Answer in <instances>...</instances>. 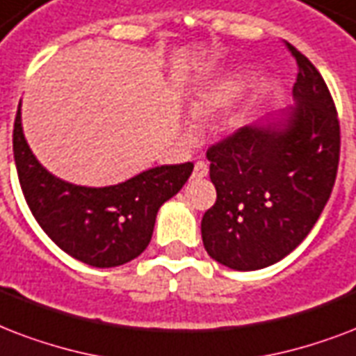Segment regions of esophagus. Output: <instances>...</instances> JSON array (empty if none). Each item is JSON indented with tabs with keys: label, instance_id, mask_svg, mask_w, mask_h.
<instances>
[{
	"label": "esophagus",
	"instance_id": "esophagus-1",
	"mask_svg": "<svg viewBox=\"0 0 356 356\" xmlns=\"http://www.w3.org/2000/svg\"><path fill=\"white\" fill-rule=\"evenodd\" d=\"M208 163L206 161H197L195 163V169H193V178H197V180H200V178H204V176H208Z\"/></svg>",
	"mask_w": 356,
	"mask_h": 356
}]
</instances>
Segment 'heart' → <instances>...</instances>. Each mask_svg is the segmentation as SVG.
<instances>
[{"instance_id":"1","label":"heart","mask_w":356,"mask_h":356,"mask_svg":"<svg viewBox=\"0 0 356 356\" xmlns=\"http://www.w3.org/2000/svg\"><path fill=\"white\" fill-rule=\"evenodd\" d=\"M239 89L241 87L236 79H221V81L204 85L202 89H198L189 98V104H187L189 117L197 122H204L219 113L227 111L238 98Z\"/></svg>"}]
</instances>
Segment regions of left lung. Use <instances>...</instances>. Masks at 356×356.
<instances>
[{
  "mask_svg": "<svg viewBox=\"0 0 356 356\" xmlns=\"http://www.w3.org/2000/svg\"><path fill=\"white\" fill-rule=\"evenodd\" d=\"M296 57L293 106L250 124L208 150L217 200L204 213L208 254L236 271H256L307 238L329 200L340 159V122L321 74Z\"/></svg>",
  "mask_w": 356,
  "mask_h": 356,
  "instance_id": "8db88e82",
  "label": "left lung"
}]
</instances>
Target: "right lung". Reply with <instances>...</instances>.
<instances>
[{"label":"right lung","mask_w":356,"mask_h":356,"mask_svg":"<svg viewBox=\"0 0 356 356\" xmlns=\"http://www.w3.org/2000/svg\"><path fill=\"white\" fill-rule=\"evenodd\" d=\"M22 102L13 150L22 191L48 238L66 254L92 267H117L147 249L159 208L180 191L193 163L161 165L107 187L76 186L40 165L22 128Z\"/></svg>","instance_id":"obj_1"}]
</instances>
